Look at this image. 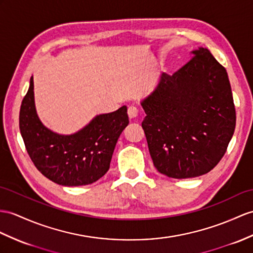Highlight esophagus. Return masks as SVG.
Wrapping results in <instances>:
<instances>
[{
  "instance_id": "esophagus-1",
  "label": "esophagus",
  "mask_w": 253,
  "mask_h": 253,
  "mask_svg": "<svg viewBox=\"0 0 253 253\" xmlns=\"http://www.w3.org/2000/svg\"><path fill=\"white\" fill-rule=\"evenodd\" d=\"M138 108L135 107V106H130L127 108V115L128 117H130V119H134L136 118V117L138 116Z\"/></svg>"
}]
</instances>
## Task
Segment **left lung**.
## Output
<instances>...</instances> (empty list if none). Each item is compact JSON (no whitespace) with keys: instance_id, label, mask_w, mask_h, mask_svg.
Listing matches in <instances>:
<instances>
[{"instance_id":"left-lung-1","label":"left lung","mask_w":253,"mask_h":253,"mask_svg":"<svg viewBox=\"0 0 253 253\" xmlns=\"http://www.w3.org/2000/svg\"><path fill=\"white\" fill-rule=\"evenodd\" d=\"M173 75L163 73L141 101V126L153 165L182 179L207 174L222 159L234 134L236 113L227 73L207 48Z\"/></svg>"}]
</instances>
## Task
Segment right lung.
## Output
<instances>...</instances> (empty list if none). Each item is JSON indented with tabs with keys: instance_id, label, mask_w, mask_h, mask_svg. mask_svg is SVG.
<instances>
[{
	"instance_id": "add662e5",
	"label": "right lung",
	"mask_w": 253,
	"mask_h": 253,
	"mask_svg": "<svg viewBox=\"0 0 253 253\" xmlns=\"http://www.w3.org/2000/svg\"><path fill=\"white\" fill-rule=\"evenodd\" d=\"M33 89L32 76L21 103L19 127L36 169L61 186H85L100 179L109 169L117 140L128 125L126 106L96 116L75 134L61 135L41 122Z\"/></svg>"
}]
</instances>
